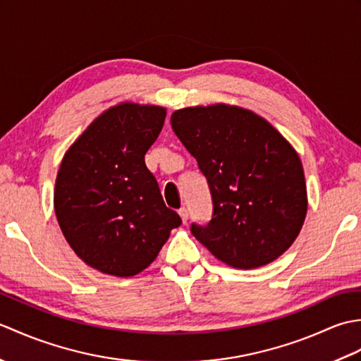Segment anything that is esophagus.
Masks as SVG:
<instances>
[{
    "instance_id": "esophagus-1",
    "label": "esophagus",
    "mask_w": 361,
    "mask_h": 361,
    "mask_svg": "<svg viewBox=\"0 0 361 361\" xmlns=\"http://www.w3.org/2000/svg\"><path fill=\"white\" fill-rule=\"evenodd\" d=\"M178 214H180V217H181V220H183V224H186L188 217H189V211H188L186 208H181V209L178 211Z\"/></svg>"
}]
</instances>
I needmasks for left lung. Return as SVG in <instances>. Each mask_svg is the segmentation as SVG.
I'll return each instance as SVG.
<instances>
[{
    "mask_svg": "<svg viewBox=\"0 0 361 361\" xmlns=\"http://www.w3.org/2000/svg\"><path fill=\"white\" fill-rule=\"evenodd\" d=\"M176 137L206 176L212 219L190 233L229 267H262L295 242L307 214L301 159L270 122L234 105L172 113Z\"/></svg>",
    "mask_w": 361,
    "mask_h": 361,
    "instance_id": "1",
    "label": "left lung"
}]
</instances>
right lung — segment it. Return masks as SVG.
<instances>
[{"label":"right lung","mask_w":361,"mask_h":361,"mask_svg":"<svg viewBox=\"0 0 361 361\" xmlns=\"http://www.w3.org/2000/svg\"><path fill=\"white\" fill-rule=\"evenodd\" d=\"M164 119L163 106H111L60 164L54 190L60 229L75 255L101 273L128 278L142 271L181 225L144 161Z\"/></svg>","instance_id":"right-lung-1"}]
</instances>
